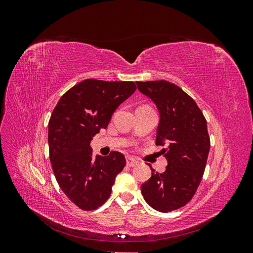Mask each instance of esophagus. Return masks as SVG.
<instances>
[{"label": "esophagus", "instance_id": "obj_1", "mask_svg": "<svg viewBox=\"0 0 253 253\" xmlns=\"http://www.w3.org/2000/svg\"><path fill=\"white\" fill-rule=\"evenodd\" d=\"M137 164H138V163H137L134 158H132V157H126V166H127V167L133 168V167L137 166Z\"/></svg>", "mask_w": 253, "mask_h": 253}]
</instances>
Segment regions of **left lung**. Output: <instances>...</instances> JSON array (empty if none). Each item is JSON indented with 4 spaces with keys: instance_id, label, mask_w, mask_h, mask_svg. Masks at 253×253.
Listing matches in <instances>:
<instances>
[{
    "instance_id": "8db88e82",
    "label": "left lung",
    "mask_w": 253,
    "mask_h": 253,
    "mask_svg": "<svg viewBox=\"0 0 253 253\" xmlns=\"http://www.w3.org/2000/svg\"><path fill=\"white\" fill-rule=\"evenodd\" d=\"M136 84L157 106L156 145L166 147L160 153L168 160L164 173L151 168L141 193L153 209L171 212L192 200L202 181L210 150L207 121L196 102L175 84L166 80Z\"/></svg>"
}]
</instances>
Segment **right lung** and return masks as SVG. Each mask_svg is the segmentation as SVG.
Returning <instances> with one entry per match:
<instances>
[{
    "label": "right lung",
    "instance_id": "add662e5",
    "mask_svg": "<svg viewBox=\"0 0 253 253\" xmlns=\"http://www.w3.org/2000/svg\"><path fill=\"white\" fill-rule=\"evenodd\" d=\"M136 90L133 81L86 79L60 98L48 122L49 158L61 190L80 209L90 211L111 195L125 155L93 156L90 141L106 128L118 106Z\"/></svg>",
    "mask_w": 253,
    "mask_h": 253
}]
</instances>
